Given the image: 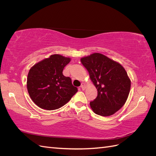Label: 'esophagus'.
Masks as SVG:
<instances>
[{
  "instance_id": "obj_1",
  "label": "esophagus",
  "mask_w": 156,
  "mask_h": 156,
  "mask_svg": "<svg viewBox=\"0 0 156 156\" xmlns=\"http://www.w3.org/2000/svg\"><path fill=\"white\" fill-rule=\"evenodd\" d=\"M81 89L83 90H84L86 88V85H85V84H84V83H82V84H81Z\"/></svg>"
}]
</instances>
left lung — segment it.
<instances>
[{
    "label": "left lung",
    "mask_w": 156,
    "mask_h": 156,
    "mask_svg": "<svg viewBox=\"0 0 156 156\" xmlns=\"http://www.w3.org/2000/svg\"><path fill=\"white\" fill-rule=\"evenodd\" d=\"M98 90L90 105L96 114L111 116L123 107L131 88L126 71L119 62L101 53H94L81 58Z\"/></svg>",
    "instance_id": "obj_1"
}]
</instances>
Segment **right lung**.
Wrapping results in <instances>:
<instances>
[{"label": "right lung", "mask_w": 156, "mask_h": 156, "mask_svg": "<svg viewBox=\"0 0 156 156\" xmlns=\"http://www.w3.org/2000/svg\"><path fill=\"white\" fill-rule=\"evenodd\" d=\"M70 58L52 55L37 62L28 73L27 87L32 100L45 110H55L67 103L78 90L62 73Z\"/></svg>", "instance_id": "add662e5"}]
</instances>
